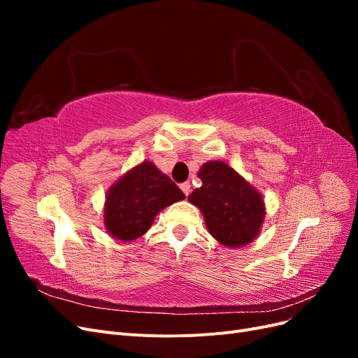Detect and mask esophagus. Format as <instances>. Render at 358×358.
I'll use <instances>...</instances> for the list:
<instances>
[{"instance_id": "1", "label": "esophagus", "mask_w": 358, "mask_h": 358, "mask_svg": "<svg viewBox=\"0 0 358 358\" xmlns=\"http://www.w3.org/2000/svg\"><path fill=\"white\" fill-rule=\"evenodd\" d=\"M180 189H182L183 194H185V196H189V192H191V183H189V182H183L182 185H180Z\"/></svg>"}]
</instances>
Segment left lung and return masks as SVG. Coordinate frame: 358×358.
Wrapping results in <instances>:
<instances>
[{
  "instance_id": "8db88e82",
  "label": "left lung",
  "mask_w": 358,
  "mask_h": 358,
  "mask_svg": "<svg viewBox=\"0 0 358 358\" xmlns=\"http://www.w3.org/2000/svg\"><path fill=\"white\" fill-rule=\"evenodd\" d=\"M197 176L201 187L188 201L200 209L213 239L231 249L254 242L266 218L263 194L220 159L204 162Z\"/></svg>"
}]
</instances>
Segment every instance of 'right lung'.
<instances>
[{
  "instance_id": "add662e5",
  "label": "right lung",
  "mask_w": 358,
  "mask_h": 358,
  "mask_svg": "<svg viewBox=\"0 0 358 358\" xmlns=\"http://www.w3.org/2000/svg\"><path fill=\"white\" fill-rule=\"evenodd\" d=\"M185 199L175 182L152 161L145 159L125 171L107 189L103 224L117 242H133L154 224L155 216L167 206Z\"/></svg>"
}]
</instances>
